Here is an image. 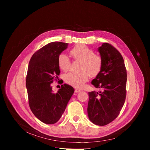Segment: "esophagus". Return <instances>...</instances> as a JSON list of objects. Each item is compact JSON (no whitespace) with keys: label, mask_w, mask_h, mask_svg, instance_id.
Here are the masks:
<instances>
[{"label":"esophagus","mask_w":150,"mask_h":150,"mask_svg":"<svg viewBox=\"0 0 150 150\" xmlns=\"http://www.w3.org/2000/svg\"><path fill=\"white\" fill-rule=\"evenodd\" d=\"M75 93H79V91H81V89H75Z\"/></svg>","instance_id":"esophagus-1"}]
</instances>
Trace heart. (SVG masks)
<instances>
[{
    "mask_svg": "<svg viewBox=\"0 0 150 150\" xmlns=\"http://www.w3.org/2000/svg\"><path fill=\"white\" fill-rule=\"evenodd\" d=\"M70 54L75 61H80L79 72H69L64 76L66 83L77 88H81L89 79L96 77L100 73L103 64L101 56L94 54V51L85 45L78 44L70 50ZM58 66L60 69L67 71L69 69L71 62L70 59L64 53L57 58Z\"/></svg>",
    "mask_w": 150,
    "mask_h": 150,
    "instance_id": "heart-1",
    "label": "heart"
}]
</instances>
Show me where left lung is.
I'll return each mask as SVG.
<instances>
[{"instance_id":"1","label":"left lung","mask_w":150,"mask_h":150,"mask_svg":"<svg viewBox=\"0 0 150 150\" xmlns=\"http://www.w3.org/2000/svg\"><path fill=\"white\" fill-rule=\"evenodd\" d=\"M98 51L103 58V68L91 83L101 90L89 92L88 115L94 124L104 126L118 116L124 105L127 72L123 57L111 44L103 43Z\"/></svg>"}]
</instances>
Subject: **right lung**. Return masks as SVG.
<instances>
[{
	"mask_svg": "<svg viewBox=\"0 0 150 150\" xmlns=\"http://www.w3.org/2000/svg\"><path fill=\"white\" fill-rule=\"evenodd\" d=\"M67 43L50 42L30 58L26 76L29 105L34 116L46 124L57 122L64 113L74 89L64 84L54 93L51 83L60 74L57 58Z\"/></svg>",
	"mask_w": 150,
	"mask_h": 150,
	"instance_id": "add662e5",
	"label": "right lung"
}]
</instances>
